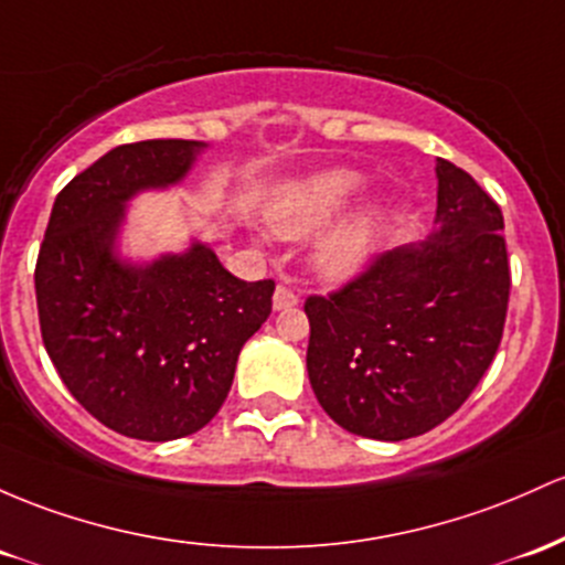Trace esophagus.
<instances>
[{
    "instance_id": "obj_1",
    "label": "esophagus",
    "mask_w": 565,
    "mask_h": 565,
    "mask_svg": "<svg viewBox=\"0 0 565 565\" xmlns=\"http://www.w3.org/2000/svg\"><path fill=\"white\" fill-rule=\"evenodd\" d=\"M297 302L300 300H297V295L292 292V289L276 287V292H273V311H292Z\"/></svg>"
}]
</instances>
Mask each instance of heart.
<instances>
[{"instance_id": "b5f03b06", "label": "heart", "mask_w": 565, "mask_h": 565, "mask_svg": "<svg viewBox=\"0 0 565 565\" xmlns=\"http://www.w3.org/2000/svg\"><path fill=\"white\" fill-rule=\"evenodd\" d=\"M364 190L367 179L353 169H324L287 179L273 188L265 220L273 233L287 241L311 238L327 226L311 246V270L327 284H349L375 263L392 222V203L375 198L331 224L349 212Z\"/></svg>"}]
</instances>
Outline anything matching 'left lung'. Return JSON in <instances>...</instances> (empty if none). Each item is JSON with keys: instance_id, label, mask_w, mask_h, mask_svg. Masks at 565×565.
Here are the masks:
<instances>
[{"instance_id": "8db88e82", "label": "left lung", "mask_w": 565, "mask_h": 565, "mask_svg": "<svg viewBox=\"0 0 565 565\" xmlns=\"http://www.w3.org/2000/svg\"><path fill=\"white\" fill-rule=\"evenodd\" d=\"M429 238L381 254L330 297H308V377L338 426L399 443L450 418L491 367L510 300L504 216L437 158Z\"/></svg>"}]
</instances>
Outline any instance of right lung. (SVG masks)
Wrapping results in <instances>:
<instances>
[{
	"instance_id": "1",
	"label": "right lung",
	"mask_w": 565,
	"mask_h": 565,
	"mask_svg": "<svg viewBox=\"0 0 565 565\" xmlns=\"http://www.w3.org/2000/svg\"><path fill=\"white\" fill-rule=\"evenodd\" d=\"M206 141L122 145L58 192L36 257L42 340L74 399L111 431L169 443L203 429L276 284L241 281L203 241L122 257L128 203L182 184Z\"/></svg>"
}]
</instances>
